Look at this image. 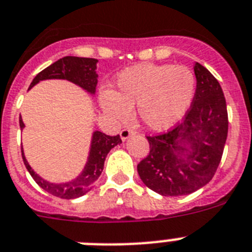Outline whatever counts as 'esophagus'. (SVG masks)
<instances>
[{"instance_id":"1","label":"esophagus","mask_w":252,"mask_h":252,"mask_svg":"<svg viewBox=\"0 0 252 252\" xmlns=\"http://www.w3.org/2000/svg\"><path fill=\"white\" fill-rule=\"evenodd\" d=\"M134 134H135V131L132 130V128H124V130H121V132H120V136H121L122 140H127L131 135H134Z\"/></svg>"}]
</instances>
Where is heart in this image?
Here are the masks:
<instances>
[{"label":"heart","instance_id":"1","mask_svg":"<svg viewBox=\"0 0 252 252\" xmlns=\"http://www.w3.org/2000/svg\"><path fill=\"white\" fill-rule=\"evenodd\" d=\"M196 91V78L183 65L139 64L117 76L113 91H104L100 105L120 122L131 117L138 104V116L145 127L165 131L182 121L190 108Z\"/></svg>","mask_w":252,"mask_h":252}]
</instances>
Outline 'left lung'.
Masks as SVG:
<instances>
[{
  "label": "left lung",
  "instance_id": "8db88e82",
  "mask_svg": "<svg viewBox=\"0 0 252 252\" xmlns=\"http://www.w3.org/2000/svg\"><path fill=\"white\" fill-rule=\"evenodd\" d=\"M190 108L174 128L147 136L149 155L139 162L145 186L162 196H186L215 175L228 135V112L221 86L199 63Z\"/></svg>",
  "mask_w": 252,
  "mask_h": 252
}]
</instances>
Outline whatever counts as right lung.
I'll return each instance as SVG.
<instances>
[{
  "mask_svg": "<svg viewBox=\"0 0 252 252\" xmlns=\"http://www.w3.org/2000/svg\"><path fill=\"white\" fill-rule=\"evenodd\" d=\"M96 59L93 58H78V56H64L58 62L53 63L47 68L39 72L34 78H33L32 84L29 86L33 87L39 81L43 80H68L73 84L78 85L82 87L87 93L95 94L97 84V74L95 72L96 69ZM19 125L20 128L24 127L22 117L19 118ZM122 143L120 135L116 136H109V135L100 132V131H95L93 134V140H91V148L90 155L87 158L86 166H85L84 171L81 172L80 175L76 179L70 180L68 183H62V184H55V183H50L41 176H38L36 172L33 171L32 167L29 166L27 162L24 153L22 151V157L24 161L27 170L29 171L33 180L38 184L43 190L47 193L53 194L55 197L64 199H73L86 194L96 183L97 178L100 176L101 171L104 167V161L105 157L109 153L113 147Z\"/></svg>",
  "mask_w": 252,
  "mask_h": 252,
  "instance_id": "add662e5",
  "label": "right lung"
}]
</instances>
